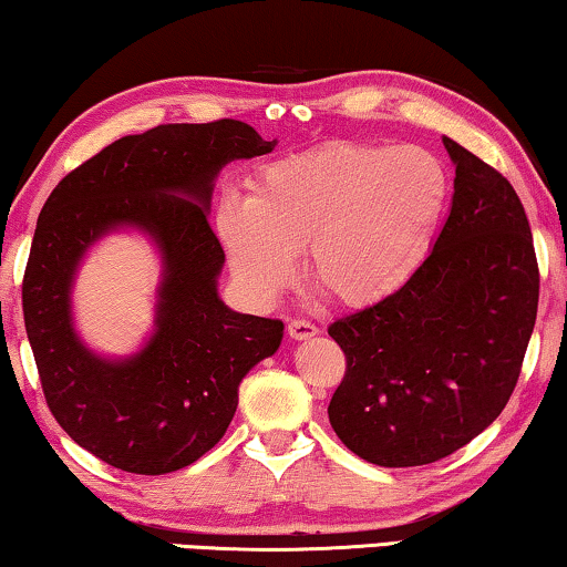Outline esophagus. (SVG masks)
<instances>
[{"label": "esophagus", "mask_w": 567, "mask_h": 567, "mask_svg": "<svg viewBox=\"0 0 567 567\" xmlns=\"http://www.w3.org/2000/svg\"><path fill=\"white\" fill-rule=\"evenodd\" d=\"M289 334H291V339H311L319 334V327L311 324V321H307V319H291Z\"/></svg>", "instance_id": "34e87169"}]
</instances>
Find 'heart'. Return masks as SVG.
I'll return each instance as SVG.
<instances>
[{"label":"heart","instance_id":"b5f03b06","mask_svg":"<svg viewBox=\"0 0 567 567\" xmlns=\"http://www.w3.org/2000/svg\"><path fill=\"white\" fill-rule=\"evenodd\" d=\"M250 195L217 205L215 228L235 276L274 299L307 250V276L344 307L393 293L429 248L449 174L421 146L334 142L260 167Z\"/></svg>","mask_w":567,"mask_h":567}]
</instances>
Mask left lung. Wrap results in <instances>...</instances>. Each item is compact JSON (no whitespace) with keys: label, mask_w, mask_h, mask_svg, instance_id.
<instances>
[{"label":"left lung","mask_w":567,"mask_h":567,"mask_svg":"<svg viewBox=\"0 0 567 567\" xmlns=\"http://www.w3.org/2000/svg\"><path fill=\"white\" fill-rule=\"evenodd\" d=\"M454 203L395 293L329 324L347 370L329 423L378 466H423L504 411L535 329L539 268L515 187L454 138Z\"/></svg>","instance_id":"left-lung-1"}]
</instances>
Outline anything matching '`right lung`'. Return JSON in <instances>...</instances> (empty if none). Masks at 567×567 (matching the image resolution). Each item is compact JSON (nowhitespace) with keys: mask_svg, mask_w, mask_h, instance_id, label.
Wrapping results in <instances>:
<instances>
[{"mask_svg":"<svg viewBox=\"0 0 567 567\" xmlns=\"http://www.w3.org/2000/svg\"><path fill=\"white\" fill-rule=\"evenodd\" d=\"M274 146L235 118L162 124L109 144L42 205L22 278L42 393L60 429L121 472L156 476L195 464L228 431L240 380L281 344V319L220 301L225 254L207 223L217 172ZM121 224L153 235L165 274L157 332L142 353L111 363L76 339L70 286L84 250Z\"/></svg>","mask_w":567,"mask_h":567,"instance_id":"obj_1","label":"right lung"}]
</instances>
